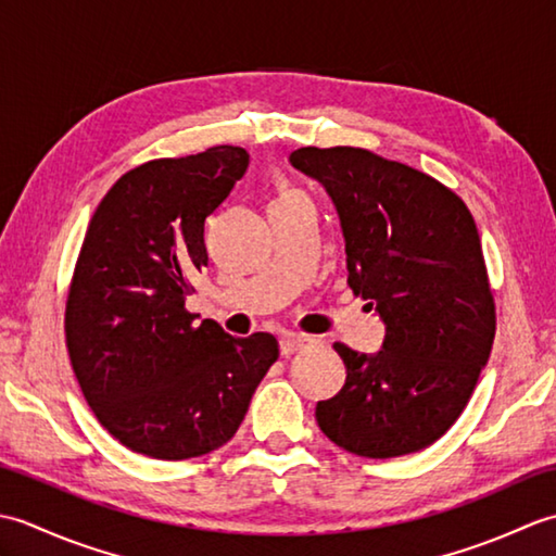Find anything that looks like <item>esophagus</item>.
Returning a JSON list of instances; mask_svg holds the SVG:
<instances>
[{
  "mask_svg": "<svg viewBox=\"0 0 556 556\" xmlns=\"http://www.w3.org/2000/svg\"><path fill=\"white\" fill-rule=\"evenodd\" d=\"M313 344L311 337L305 334H285V339H281V356H293V353L303 351L305 346Z\"/></svg>",
  "mask_w": 556,
  "mask_h": 556,
  "instance_id": "esophagus-1",
  "label": "esophagus"
}]
</instances>
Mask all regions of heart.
Instances as JSON below:
<instances>
[{"label":"heart","instance_id":"1","mask_svg":"<svg viewBox=\"0 0 556 556\" xmlns=\"http://www.w3.org/2000/svg\"><path fill=\"white\" fill-rule=\"evenodd\" d=\"M296 193H291V191H281V195H279V200H285V198H293Z\"/></svg>","mask_w":556,"mask_h":556}]
</instances>
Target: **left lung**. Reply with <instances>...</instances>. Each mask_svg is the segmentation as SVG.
<instances>
[{"instance_id": "8db88e82", "label": "left lung", "mask_w": 556, "mask_h": 556, "mask_svg": "<svg viewBox=\"0 0 556 556\" xmlns=\"http://www.w3.org/2000/svg\"><path fill=\"white\" fill-rule=\"evenodd\" d=\"M289 160L332 198L349 287L384 323L372 356L334 344L346 382L317 401V425L356 456L420 452L464 413L497 329L476 219L452 188L370 150L299 148Z\"/></svg>"}]
</instances>
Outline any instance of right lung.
I'll list each match as a JSON object with an SVG mask.
<instances>
[{
  "mask_svg": "<svg viewBox=\"0 0 556 556\" xmlns=\"http://www.w3.org/2000/svg\"><path fill=\"white\" fill-rule=\"evenodd\" d=\"M248 169L215 146L126 172L92 215L66 296L64 332L80 392L136 454L203 456L239 430L277 339L231 337L186 311L207 267L205 219Z\"/></svg>",
  "mask_w": 556,
  "mask_h": 556,
  "instance_id": "1",
  "label": "right lung"
}]
</instances>
